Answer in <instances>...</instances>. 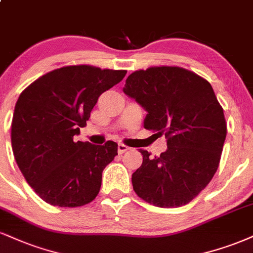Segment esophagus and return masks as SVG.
<instances>
[{"instance_id":"34e87169","label":"esophagus","mask_w":253,"mask_h":253,"mask_svg":"<svg viewBox=\"0 0 253 253\" xmlns=\"http://www.w3.org/2000/svg\"><path fill=\"white\" fill-rule=\"evenodd\" d=\"M128 150H129L128 146H126V145H124V144H119L118 145V153L119 154H123V153H125V152L128 151Z\"/></svg>"}]
</instances>
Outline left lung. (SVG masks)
I'll list each match as a JSON object with an SVG mask.
<instances>
[{"label": "left lung", "mask_w": 253, "mask_h": 253, "mask_svg": "<svg viewBox=\"0 0 253 253\" xmlns=\"http://www.w3.org/2000/svg\"><path fill=\"white\" fill-rule=\"evenodd\" d=\"M124 93L147 112L145 128L167 139L160 157L139 151L142 164L132 174L133 190L158 208L186 205L213 178L226 138L224 111L213 88L196 73L160 66L132 73Z\"/></svg>", "instance_id": "8db88e82"}]
</instances>
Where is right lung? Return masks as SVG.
<instances>
[{
	"label": "right lung",
	"mask_w": 253,
	"mask_h": 253,
	"mask_svg": "<svg viewBox=\"0 0 253 253\" xmlns=\"http://www.w3.org/2000/svg\"><path fill=\"white\" fill-rule=\"evenodd\" d=\"M127 71L89 65L54 69L30 84L15 105L11 146L27 182L45 203L78 208L93 202L118 144L75 141L103 92Z\"/></svg>",
	"instance_id": "obj_1"
}]
</instances>
